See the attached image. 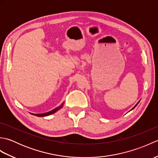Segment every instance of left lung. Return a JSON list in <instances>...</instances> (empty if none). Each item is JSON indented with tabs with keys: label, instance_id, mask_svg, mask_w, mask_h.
I'll return each mask as SVG.
<instances>
[{
	"label": "left lung",
	"instance_id": "obj_1",
	"mask_svg": "<svg viewBox=\"0 0 158 158\" xmlns=\"http://www.w3.org/2000/svg\"><path fill=\"white\" fill-rule=\"evenodd\" d=\"M139 102H140V101H139ZM139 102H138V103H137V104H136V105H135V106H134V107H133V108L132 109H132H135V107L136 106V105H138V104H139Z\"/></svg>",
	"mask_w": 158,
	"mask_h": 158
}]
</instances>
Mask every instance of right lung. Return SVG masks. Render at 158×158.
Masks as SVG:
<instances>
[{"label":"right lung","mask_w":158,"mask_h":158,"mask_svg":"<svg viewBox=\"0 0 158 158\" xmlns=\"http://www.w3.org/2000/svg\"><path fill=\"white\" fill-rule=\"evenodd\" d=\"M63 105H64V103H62V105H60V106L57 107V108H56V109H54L53 110H51V111H49V112H48V113H41V114H32V113H31V114H32V115H36L37 117H45V116H48V115H52V114H53V113H56V111H58V110L59 109H60L62 108V106H63Z\"/></svg>","instance_id":"1"}]
</instances>
